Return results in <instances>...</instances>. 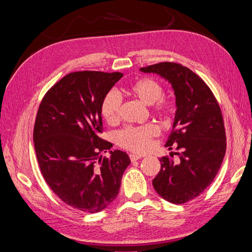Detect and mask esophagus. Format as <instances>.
<instances>
[{"label": "esophagus", "instance_id": "1", "mask_svg": "<svg viewBox=\"0 0 252 252\" xmlns=\"http://www.w3.org/2000/svg\"><path fill=\"white\" fill-rule=\"evenodd\" d=\"M129 158H130L131 162H134V161H138V159L142 158V156H139V155H134V154H132V155L129 156Z\"/></svg>", "mask_w": 252, "mask_h": 252}]
</instances>
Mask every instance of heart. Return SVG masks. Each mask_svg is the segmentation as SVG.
<instances>
[{
	"label": "heart",
	"mask_w": 252,
	"mask_h": 252,
	"mask_svg": "<svg viewBox=\"0 0 252 252\" xmlns=\"http://www.w3.org/2000/svg\"><path fill=\"white\" fill-rule=\"evenodd\" d=\"M164 88L162 84L152 78H141L132 82L126 93L146 105L152 106L156 116L167 119L173 113L174 105L168 97L162 96ZM121 97L113 91L106 94L101 103V113L104 120L110 125L119 123L121 116ZM158 134V128L148 123L143 126H129L117 135L120 146L138 154L148 151L152 146V140Z\"/></svg>",
	"instance_id": "heart-1"
}]
</instances>
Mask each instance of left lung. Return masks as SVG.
I'll return each mask as SVG.
<instances>
[{
    "instance_id": "obj_1",
    "label": "left lung",
    "mask_w": 252,
    "mask_h": 252,
    "mask_svg": "<svg viewBox=\"0 0 252 252\" xmlns=\"http://www.w3.org/2000/svg\"><path fill=\"white\" fill-rule=\"evenodd\" d=\"M143 72L158 73L174 90L175 111L172 132L165 146L181 152L180 162L159 158L161 170L152 181L156 191L173 204H184L205 191L222 165L226 133L220 105L199 75L178 63L162 62L142 67Z\"/></svg>"
}]
</instances>
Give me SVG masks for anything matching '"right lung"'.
I'll return each instance as SVG.
<instances>
[{"mask_svg": "<svg viewBox=\"0 0 252 252\" xmlns=\"http://www.w3.org/2000/svg\"><path fill=\"white\" fill-rule=\"evenodd\" d=\"M121 72L77 71L65 75L44 95L36 113L33 142L37 162L48 186L61 200L84 212L110 205L130 158L110 151L101 139V103Z\"/></svg>", "mask_w": 252, "mask_h": 252, "instance_id": "obj_1", "label": "right lung"}]
</instances>
